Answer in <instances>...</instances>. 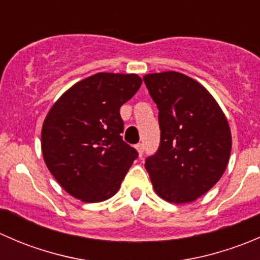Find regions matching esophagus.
Here are the masks:
<instances>
[{"instance_id":"obj_1","label":"esophagus","mask_w":260,"mask_h":260,"mask_svg":"<svg viewBox=\"0 0 260 260\" xmlns=\"http://www.w3.org/2000/svg\"><path fill=\"white\" fill-rule=\"evenodd\" d=\"M136 148H137L138 154H140V156H142L143 152H145V146H143V143H138V145H136Z\"/></svg>"}]
</instances>
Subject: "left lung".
<instances>
[{
    "mask_svg": "<svg viewBox=\"0 0 260 260\" xmlns=\"http://www.w3.org/2000/svg\"><path fill=\"white\" fill-rule=\"evenodd\" d=\"M158 108L161 142L145 167L154 191L169 203L195 201L220 180L232 151L226 117L196 80L176 72L143 77Z\"/></svg>",
    "mask_w": 260,
    "mask_h": 260,
    "instance_id": "left-lung-1",
    "label": "left lung"
}]
</instances>
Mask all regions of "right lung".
<instances>
[{"label": "right lung", "instance_id": "right-lung-1", "mask_svg": "<svg viewBox=\"0 0 260 260\" xmlns=\"http://www.w3.org/2000/svg\"><path fill=\"white\" fill-rule=\"evenodd\" d=\"M137 74L98 73L68 89L41 131L44 161L62 188L84 203L115 195L138 152L122 140L119 109L140 89Z\"/></svg>", "mask_w": 260, "mask_h": 260}]
</instances>
